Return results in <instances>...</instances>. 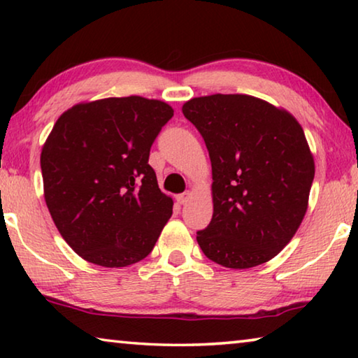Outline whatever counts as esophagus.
I'll use <instances>...</instances> for the list:
<instances>
[{
    "label": "esophagus",
    "instance_id": "34e87169",
    "mask_svg": "<svg viewBox=\"0 0 358 358\" xmlns=\"http://www.w3.org/2000/svg\"><path fill=\"white\" fill-rule=\"evenodd\" d=\"M175 199H177V202H178V203L183 205V203H186V202L189 201V199H191V192H189V191H186V192H183V194H178V196L175 197Z\"/></svg>",
    "mask_w": 358,
    "mask_h": 358
}]
</instances>
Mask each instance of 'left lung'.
<instances>
[{
	"label": "left lung",
	"mask_w": 358,
	"mask_h": 358,
	"mask_svg": "<svg viewBox=\"0 0 358 358\" xmlns=\"http://www.w3.org/2000/svg\"><path fill=\"white\" fill-rule=\"evenodd\" d=\"M181 110L203 137L213 173V217L199 246L227 268L268 262L300 227L314 180L299 121L248 94L202 96Z\"/></svg>",
	"instance_id": "obj_1"
}]
</instances>
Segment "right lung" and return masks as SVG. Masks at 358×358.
<instances>
[{
    "label": "right lung",
    "instance_id": "add662e5",
    "mask_svg": "<svg viewBox=\"0 0 358 358\" xmlns=\"http://www.w3.org/2000/svg\"><path fill=\"white\" fill-rule=\"evenodd\" d=\"M173 108L142 96L82 102L57 120L41 153L44 197L72 250L118 268L148 256L172 216L150 148Z\"/></svg>",
    "mask_w": 358,
    "mask_h": 358
}]
</instances>
